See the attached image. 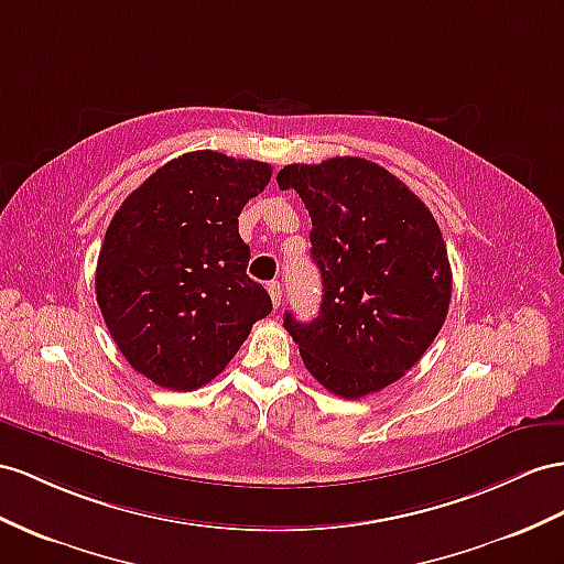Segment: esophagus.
Returning a JSON list of instances; mask_svg holds the SVG:
<instances>
[{
	"instance_id": "esophagus-1",
	"label": "esophagus",
	"mask_w": 564,
	"mask_h": 564,
	"mask_svg": "<svg viewBox=\"0 0 564 564\" xmlns=\"http://www.w3.org/2000/svg\"><path fill=\"white\" fill-rule=\"evenodd\" d=\"M267 291H269V295H271L273 307H279V305H281V297H283V288H281V283H279V281H271V283L267 285Z\"/></svg>"
}]
</instances>
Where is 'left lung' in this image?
<instances>
[{
  "instance_id": "obj_1",
  "label": "left lung",
  "mask_w": 564,
  "mask_h": 564,
  "mask_svg": "<svg viewBox=\"0 0 564 564\" xmlns=\"http://www.w3.org/2000/svg\"><path fill=\"white\" fill-rule=\"evenodd\" d=\"M279 187L305 202L322 307L283 326L326 391L357 400L398 381L447 316L453 271L441 228L391 171L359 156L288 164Z\"/></svg>"
}]
</instances>
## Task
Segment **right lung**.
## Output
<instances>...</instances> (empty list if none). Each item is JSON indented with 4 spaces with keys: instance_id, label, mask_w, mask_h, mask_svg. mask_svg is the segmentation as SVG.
<instances>
[{
    "instance_id": "add662e5",
    "label": "right lung",
    "mask_w": 564,
    "mask_h": 564,
    "mask_svg": "<svg viewBox=\"0 0 564 564\" xmlns=\"http://www.w3.org/2000/svg\"><path fill=\"white\" fill-rule=\"evenodd\" d=\"M269 181L264 162L187 152L113 214L97 259V305L128 365L152 383H209L271 312L238 234L242 207Z\"/></svg>"
}]
</instances>
